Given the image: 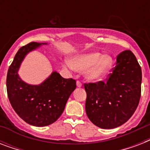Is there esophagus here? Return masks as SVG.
<instances>
[{
    "instance_id": "esophagus-1",
    "label": "esophagus",
    "mask_w": 150,
    "mask_h": 150,
    "mask_svg": "<svg viewBox=\"0 0 150 150\" xmlns=\"http://www.w3.org/2000/svg\"><path fill=\"white\" fill-rule=\"evenodd\" d=\"M77 86L78 87H82V83H81V82L80 81H77Z\"/></svg>"
}]
</instances>
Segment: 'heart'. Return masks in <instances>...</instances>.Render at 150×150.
<instances>
[{
	"mask_svg": "<svg viewBox=\"0 0 150 150\" xmlns=\"http://www.w3.org/2000/svg\"><path fill=\"white\" fill-rule=\"evenodd\" d=\"M114 60L108 54L103 55L99 52L82 54L75 57L72 61L66 60L65 64L71 70L85 71L89 81L96 82L103 79L111 69Z\"/></svg>",
	"mask_w": 150,
	"mask_h": 150,
	"instance_id": "obj_1",
	"label": "heart"
}]
</instances>
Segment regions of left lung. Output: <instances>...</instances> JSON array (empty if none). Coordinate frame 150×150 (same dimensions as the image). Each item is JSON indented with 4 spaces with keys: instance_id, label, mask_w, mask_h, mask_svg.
I'll list each match as a JSON object with an SVG mask.
<instances>
[{
    "instance_id": "1",
    "label": "left lung",
    "mask_w": 150,
    "mask_h": 150,
    "mask_svg": "<svg viewBox=\"0 0 150 150\" xmlns=\"http://www.w3.org/2000/svg\"><path fill=\"white\" fill-rule=\"evenodd\" d=\"M142 70L131 50L117 57L107 82L85 83L86 112L99 128H114L125 124L137 108L141 96Z\"/></svg>"
}]
</instances>
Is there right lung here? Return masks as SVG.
<instances>
[{"label":"right lung","instance_id":"add662e5","mask_svg":"<svg viewBox=\"0 0 150 150\" xmlns=\"http://www.w3.org/2000/svg\"><path fill=\"white\" fill-rule=\"evenodd\" d=\"M46 43L32 42L18 50L7 75V93L11 107L26 123L36 127L49 125L63 113L69 96L76 88L72 79H64L57 71L40 85L23 82L18 74L26 54Z\"/></svg>","mask_w":150,"mask_h":150}]
</instances>
